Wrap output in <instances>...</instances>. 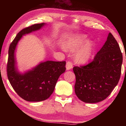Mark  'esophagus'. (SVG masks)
<instances>
[{
	"label": "esophagus",
	"mask_w": 126,
	"mask_h": 126,
	"mask_svg": "<svg viewBox=\"0 0 126 126\" xmlns=\"http://www.w3.org/2000/svg\"><path fill=\"white\" fill-rule=\"evenodd\" d=\"M65 67H66V69H67V71H69V70L71 69L72 68H73V65H72V63L71 62H69V61L67 62V63H66Z\"/></svg>",
	"instance_id": "obj_1"
}]
</instances>
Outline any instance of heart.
I'll list each match as a JSON object with an SVG mask.
<instances>
[{
    "instance_id": "b5f03b06",
    "label": "heart",
    "mask_w": 126,
    "mask_h": 126,
    "mask_svg": "<svg viewBox=\"0 0 126 126\" xmlns=\"http://www.w3.org/2000/svg\"><path fill=\"white\" fill-rule=\"evenodd\" d=\"M86 36L74 35L67 38L63 43V48L66 51L74 52V61L79 64L87 63L92 56L94 43L91 40L86 41Z\"/></svg>"
}]
</instances>
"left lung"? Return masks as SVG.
Here are the masks:
<instances>
[{"label": "left lung", "instance_id": "8db88e82", "mask_svg": "<svg viewBox=\"0 0 126 126\" xmlns=\"http://www.w3.org/2000/svg\"><path fill=\"white\" fill-rule=\"evenodd\" d=\"M122 61L118 43L110 33L91 63L73 67L76 78L74 91L78 98L89 103L105 99L118 84Z\"/></svg>", "mask_w": 126, "mask_h": 126}]
</instances>
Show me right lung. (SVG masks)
<instances>
[{
    "label": "right lung",
    "mask_w": 126,
    "mask_h": 126,
    "mask_svg": "<svg viewBox=\"0 0 126 126\" xmlns=\"http://www.w3.org/2000/svg\"><path fill=\"white\" fill-rule=\"evenodd\" d=\"M46 23L35 24L23 29L18 33L10 44L8 51L7 75L16 93L29 102H40L48 99L54 90L57 80L65 71V62L47 61L41 62L28 71L20 73L18 71L16 50L23 35L39 31Z\"/></svg>",
    "instance_id": "right-lung-1"
}]
</instances>
